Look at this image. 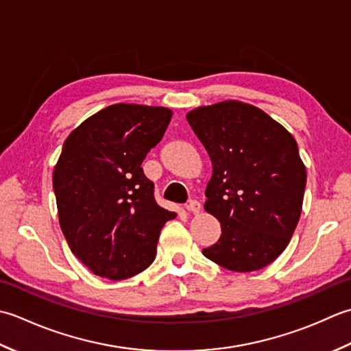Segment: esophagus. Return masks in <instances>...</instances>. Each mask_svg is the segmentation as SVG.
Segmentation results:
<instances>
[{
	"mask_svg": "<svg viewBox=\"0 0 351 351\" xmlns=\"http://www.w3.org/2000/svg\"><path fill=\"white\" fill-rule=\"evenodd\" d=\"M184 209L188 210V212H192V213H198L199 209H202V204H199L197 199H191L189 203H186Z\"/></svg>",
	"mask_w": 351,
	"mask_h": 351,
	"instance_id": "34e87169",
	"label": "esophagus"
}]
</instances>
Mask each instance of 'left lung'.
Instances as JSON below:
<instances>
[{
	"mask_svg": "<svg viewBox=\"0 0 351 351\" xmlns=\"http://www.w3.org/2000/svg\"><path fill=\"white\" fill-rule=\"evenodd\" d=\"M186 118L212 160L204 209L221 223L219 239L203 254L236 273L269 265L302 213L306 168L295 139L239 101L198 107Z\"/></svg>",
	"mask_w": 351,
	"mask_h": 351,
	"instance_id": "left-lung-1",
	"label": "left lung"
}]
</instances>
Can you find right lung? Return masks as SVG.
Segmentation results:
<instances>
[{
  "mask_svg": "<svg viewBox=\"0 0 351 351\" xmlns=\"http://www.w3.org/2000/svg\"><path fill=\"white\" fill-rule=\"evenodd\" d=\"M173 117L165 107L113 104L71 133L53 188L68 245L92 273L110 278L152 265L163 224L174 212L156 203L142 162Z\"/></svg>",
  "mask_w": 351,
  "mask_h": 351,
  "instance_id": "right-lung-1",
  "label": "right lung"
}]
</instances>
